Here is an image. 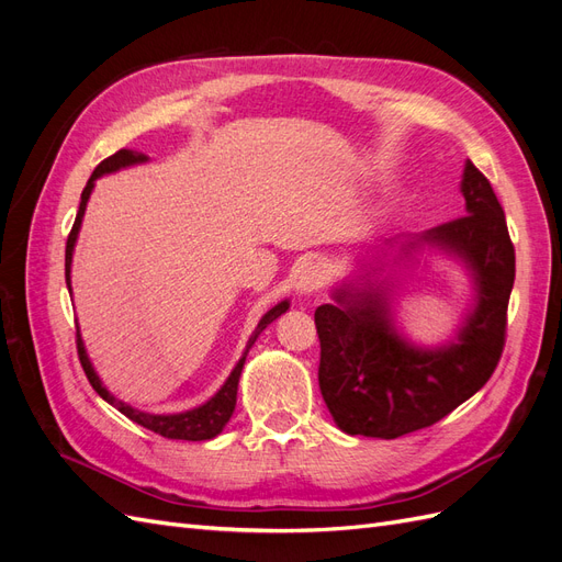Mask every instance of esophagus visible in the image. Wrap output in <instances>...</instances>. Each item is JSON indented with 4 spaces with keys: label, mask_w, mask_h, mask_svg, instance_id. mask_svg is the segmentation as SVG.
I'll return each instance as SVG.
<instances>
[{
    "label": "esophagus",
    "mask_w": 562,
    "mask_h": 562,
    "mask_svg": "<svg viewBox=\"0 0 562 562\" xmlns=\"http://www.w3.org/2000/svg\"><path fill=\"white\" fill-rule=\"evenodd\" d=\"M321 285H323V271H321V267L314 265V262L304 265V267L300 269L297 281H295L297 291H300L302 295H312V293L318 291Z\"/></svg>",
    "instance_id": "1"
}]
</instances>
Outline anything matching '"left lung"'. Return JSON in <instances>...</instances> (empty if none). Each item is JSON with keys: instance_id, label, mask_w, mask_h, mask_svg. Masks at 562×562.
<instances>
[{"instance_id": "8db88e82", "label": "left lung", "mask_w": 562, "mask_h": 562, "mask_svg": "<svg viewBox=\"0 0 562 562\" xmlns=\"http://www.w3.org/2000/svg\"><path fill=\"white\" fill-rule=\"evenodd\" d=\"M462 194V217L407 236L394 258L396 265L411 260L417 248L434 246L467 265L473 310L452 342L436 349L407 342L391 310L396 285L391 277H375L382 267L335 288V304H321L314 314L321 394L349 436L391 440L431 427L471 398L499 363L516 250L495 190L471 161L464 166Z\"/></svg>"}]
</instances>
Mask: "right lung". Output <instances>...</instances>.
<instances>
[{
    "mask_svg": "<svg viewBox=\"0 0 562 562\" xmlns=\"http://www.w3.org/2000/svg\"><path fill=\"white\" fill-rule=\"evenodd\" d=\"M147 161V157L143 155V151H133V149H119L116 155L108 157L105 161H100L95 166L93 176L89 178L87 187H83L81 192V201H79V211H77V217H75V225H72V232L70 236H67V246H65V281H67V288H70L72 293V285H70V269H72V252H75V244H77V236H79V227H81V217H83V211H87V203H89V196L93 192V184L100 176L105 173H114L119 171V168H126V166H133V164H143ZM288 312V300L279 302L277 307H271L258 323V328H255V333L250 335L248 339V347L244 351V356L239 359V363L234 366L232 375L227 378V382L220 386L217 394L206 401L199 407H192V411H184V413H176V415H151V413H143V411H135V407H131L128 403L124 401H116L110 391L103 386V382H100L98 372L93 370L91 366V359L87 349H83V339L79 335V328H77V353H79V361H81V368L83 372H87V378L91 382V386L98 391L100 398H105L110 405H114L119 413L126 415L131 422L140 424V427L155 431L164 438H176V440H211L215 438L220 431L225 429V424L229 422L232 413H234V405H236V389H239V378H241V370H244V363H246V356H248V349L255 345V339H258V335L269 326L271 321H277L281 314Z\"/></svg>",
    "mask_w": 562,
    "mask_h": 562,
    "instance_id": "add662e5",
    "label": "right lung"
}]
</instances>
